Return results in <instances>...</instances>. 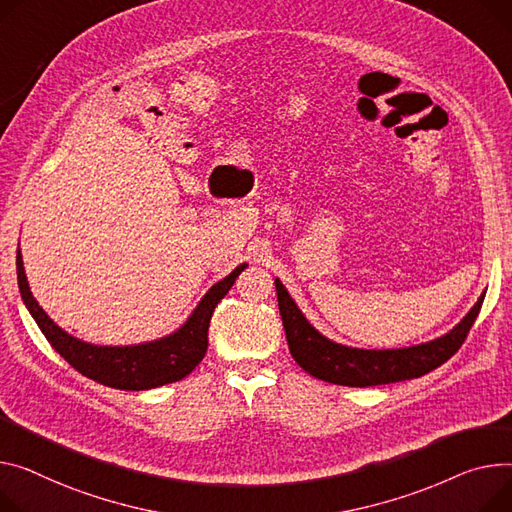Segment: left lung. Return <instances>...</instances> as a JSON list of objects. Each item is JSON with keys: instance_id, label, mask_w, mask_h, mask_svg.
Wrapping results in <instances>:
<instances>
[{"instance_id": "obj_1", "label": "left lung", "mask_w": 512, "mask_h": 512, "mask_svg": "<svg viewBox=\"0 0 512 512\" xmlns=\"http://www.w3.org/2000/svg\"><path fill=\"white\" fill-rule=\"evenodd\" d=\"M276 292L292 358L315 379L344 387H377L418 379L445 364L465 342L486 296V292H482L471 311L451 331L430 342L410 348L364 350L337 344L315 329L278 278Z\"/></svg>"}]
</instances>
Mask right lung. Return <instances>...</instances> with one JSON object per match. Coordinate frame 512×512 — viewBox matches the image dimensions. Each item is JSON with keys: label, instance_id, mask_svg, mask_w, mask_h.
<instances>
[{"label": "right lung", "instance_id": "obj_1", "mask_svg": "<svg viewBox=\"0 0 512 512\" xmlns=\"http://www.w3.org/2000/svg\"><path fill=\"white\" fill-rule=\"evenodd\" d=\"M247 265L249 263H241L234 267L224 280L216 282L203 294L177 331L144 344L96 346L67 333L43 311V306L30 292L20 247L16 251V274L22 300L53 350L84 377L123 391H146L187 377L208 352V329L214 309Z\"/></svg>", "mask_w": 512, "mask_h": 512}]
</instances>
